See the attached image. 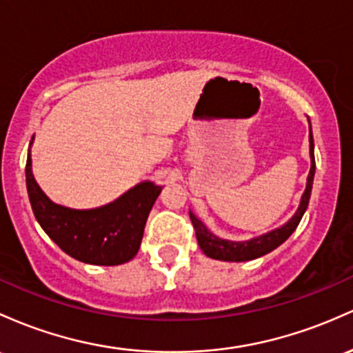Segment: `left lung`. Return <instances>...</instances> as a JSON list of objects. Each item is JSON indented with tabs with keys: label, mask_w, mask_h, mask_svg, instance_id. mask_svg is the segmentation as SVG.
Wrapping results in <instances>:
<instances>
[{
	"label": "left lung",
	"mask_w": 353,
	"mask_h": 353,
	"mask_svg": "<svg viewBox=\"0 0 353 353\" xmlns=\"http://www.w3.org/2000/svg\"><path fill=\"white\" fill-rule=\"evenodd\" d=\"M310 156H312V169L308 174V183L307 189H305L303 197H301V203L298 211L295 212L292 219L285 224V226L278 228V230L271 231L268 234H263L259 238L250 239V241H226V239H221L218 236L209 233L203 223L189 211L191 216L192 226H194L197 243H199L201 250L204 251V254L209 258L214 259H223V261H250V259L259 258L263 254H268L270 251L276 250L278 246L283 245L286 239L293 234V231L296 230V226L300 224L301 218H303L305 211L308 208L310 194H312V184H313V176H315V157H313V137L312 130H310Z\"/></svg>",
	"instance_id": "left-lung-1"
}]
</instances>
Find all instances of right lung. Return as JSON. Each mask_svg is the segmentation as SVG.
Listing matches in <instances>:
<instances>
[{"instance_id":"right-lung-1","label":"right lung","mask_w":353,"mask_h":353,"mask_svg":"<svg viewBox=\"0 0 353 353\" xmlns=\"http://www.w3.org/2000/svg\"><path fill=\"white\" fill-rule=\"evenodd\" d=\"M25 172L34 218L68 256L88 265L115 266L137 254L161 185L145 181L107 206L80 211L52 203L45 196L33 177L30 154Z\"/></svg>"}]
</instances>
